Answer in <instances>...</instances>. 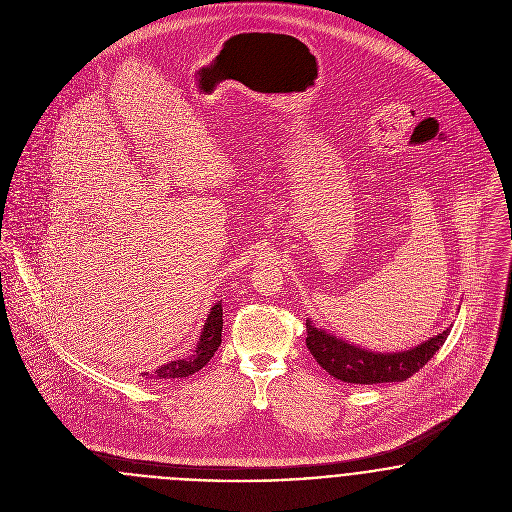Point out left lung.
<instances>
[{
    "instance_id": "obj_1",
    "label": "left lung",
    "mask_w": 512,
    "mask_h": 512,
    "mask_svg": "<svg viewBox=\"0 0 512 512\" xmlns=\"http://www.w3.org/2000/svg\"><path fill=\"white\" fill-rule=\"evenodd\" d=\"M305 327V345L313 359L337 380L351 384L402 382L426 365L449 335V329H445L414 349L400 353H374L315 327L309 319L305 321Z\"/></svg>"
}]
</instances>
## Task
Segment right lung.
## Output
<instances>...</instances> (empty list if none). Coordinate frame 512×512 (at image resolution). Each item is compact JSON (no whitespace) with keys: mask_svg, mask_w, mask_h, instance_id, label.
I'll return each mask as SVG.
<instances>
[{"mask_svg":"<svg viewBox=\"0 0 512 512\" xmlns=\"http://www.w3.org/2000/svg\"><path fill=\"white\" fill-rule=\"evenodd\" d=\"M222 341V305L215 303L213 309L209 311V317L205 321V327L201 331L199 343L193 351V355L185 357V359H177L171 361L167 365H161L155 368L153 372H144V378L151 380H173V378H185L191 376L195 372H199L203 366L207 365L213 355L217 353Z\"/></svg>","mask_w":512,"mask_h":512,"instance_id":"add662e5","label":"right lung"}]
</instances>
